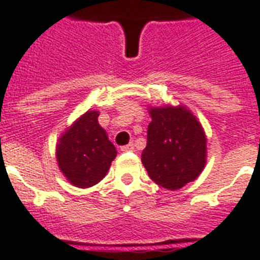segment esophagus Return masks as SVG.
Returning a JSON list of instances; mask_svg holds the SVG:
<instances>
[{
    "mask_svg": "<svg viewBox=\"0 0 260 260\" xmlns=\"http://www.w3.org/2000/svg\"><path fill=\"white\" fill-rule=\"evenodd\" d=\"M121 151H123V152H134L135 151L134 143H129V144L123 145V147H121Z\"/></svg>",
    "mask_w": 260,
    "mask_h": 260,
    "instance_id": "obj_1",
    "label": "esophagus"
}]
</instances>
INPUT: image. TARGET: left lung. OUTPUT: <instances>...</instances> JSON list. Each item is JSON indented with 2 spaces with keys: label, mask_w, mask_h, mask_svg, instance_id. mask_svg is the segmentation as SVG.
I'll return each instance as SVG.
<instances>
[{
  "label": "left lung",
  "mask_w": 260,
  "mask_h": 260,
  "mask_svg": "<svg viewBox=\"0 0 260 260\" xmlns=\"http://www.w3.org/2000/svg\"><path fill=\"white\" fill-rule=\"evenodd\" d=\"M141 161L149 178L174 191L195 180L206 164V135L184 107L151 108Z\"/></svg>",
  "instance_id": "8db88e82"
}]
</instances>
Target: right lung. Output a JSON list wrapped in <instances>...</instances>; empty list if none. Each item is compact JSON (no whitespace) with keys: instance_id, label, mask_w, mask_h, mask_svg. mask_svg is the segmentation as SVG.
Instances as JSON below:
<instances>
[{"instance_id":"right-lung-1","label":"right lung","mask_w":260,"mask_h":260,"mask_svg":"<svg viewBox=\"0 0 260 260\" xmlns=\"http://www.w3.org/2000/svg\"><path fill=\"white\" fill-rule=\"evenodd\" d=\"M99 112L88 111L60 137L57 161L72 184L88 188L104 178L117 152L97 121Z\"/></svg>"}]
</instances>
